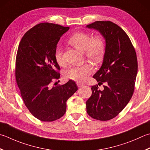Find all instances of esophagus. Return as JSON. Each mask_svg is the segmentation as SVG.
I'll use <instances>...</instances> for the list:
<instances>
[{"label":"esophagus","instance_id":"esophagus-1","mask_svg":"<svg viewBox=\"0 0 150 150\" xmlns=\"http://www.w3.org/2000/svg\"><path fill=\"white\" fill-rule=\"evenodd\" d=\"M77 84L78 87H82V86H84V84L82 83H77Z\"/></svg>","mask_w":150,"mask_h":150}]
</instances>
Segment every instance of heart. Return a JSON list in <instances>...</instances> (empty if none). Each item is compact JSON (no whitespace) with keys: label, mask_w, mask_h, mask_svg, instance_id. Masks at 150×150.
I'll return each mask as SVG.
<instances>
[{"label":"heart","mask_w":150,"mask_h":150,"mask_svg":"<svg viewBox=\"0 0 150 150\" xmlns=\"http://www.w3.org/2000/svg\"><path fill=\"white\" fill-rule=\"evenodd\" d=\"M67 42L79 51L84 52L88 60L93 63H99L102 60L105 54V43L103 38L101 36H92L86 32H79L73 34ZM54 58L59 66H64L62 57V51L60 47H57L54 51ZM93 72V68L88 64L79 66H73L67 69L65 71L67 78L71 80L83 82Z\"/></svg>","instance_id":"1"}]
</instances>
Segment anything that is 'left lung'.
<instances>
[{"mask_svg": "<svg viewBox=\"0 0 150 150\" xmlns=\"http://www.w3.org/2000/svg\"><path fill=\"white\" fill-rule=\"evenodd\" d=\"M98 30L106 46L102 66L93 77L100 90L92 86V96L86 101L88 114L93 119L107 121L124 109L133 94L138 71L135 50L129 38L118 25L111 21H96L86 26Z\"/></svg>", "mask_w": 150, "mask_h": 150, "instance_id": "8db88e82", "label": "left lung"}]
</instances>
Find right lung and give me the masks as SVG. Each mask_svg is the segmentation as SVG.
<instances>
[{
  "mask_svg": "<svg viewBox=\"0 0 150 150\" xmlns=\"http://www.w3.org/2000/svg\"><path fill=\"white\" fill-rule=\"evenodd\" d=\"M69 29L53 23H40L26 32L17 49V84L26 107L41 121L52 122L63 116L67 100L78 90L71 80L57 86L51 84L60 77L54 51L60 37Z\"/></svg>",
  "mask_w": 150,
  "mask_h": 150,
  "instance_id": "right-lung-1",
  "label": "right lung"
}]
</instances>
